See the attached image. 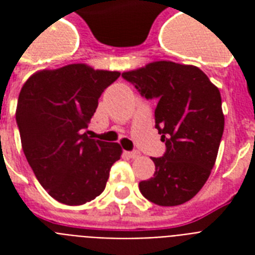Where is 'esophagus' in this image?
<instances>
[{
  "mask_svg": "<svg viewBox=\"0 0 255 255\" xmlns=\"http://www.w3.org/2000/svg\"><path fill=\"white\" fill-rule=\"evenodd\" d=\"M127 155L131 157V159H137L140 156V152L139 151H132V152H127Z\"/></svg>",
  "mask_w": 255,
  "mask_h": 255,
  "instance_id": "34e87169",
  "label": "esophagus"
}]
</instances>
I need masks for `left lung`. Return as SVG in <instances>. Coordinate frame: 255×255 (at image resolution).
I'll list each match as a JSON object with an SVG mask.
<instances>
[{
    "instance_id": "8db88e82",
    "label": "left lung",
    "mask_w": 255,
    "mask_h": 255,
    "mask_svg": "<svg viewBox=\"0 0 255 255\" xmlns=\"http://www.w3.org/2000/svg\"><path fill=\"white\" fill-rule=\"evenodd\" d=\"M145 99L157 100L155 127L165 143L152 157L155 174L140 181L144 197L160 206L189 201L209 178L224 133L221 94L196 66L170 61L122 74Z\"/></svg>"
}]
</instances>
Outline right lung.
<instances>
[{"instance_id":"add662e5","label":"right lung","mask_w":255,"mask_h":255,"mask_svg":"<svg viewBox=\"0 0 255 255\" xmlns=\"http://www.w3.org/2000/svg\"><path fill=\"white\" fill-rule=\"evenodd\" d=\"M119 71L74 63L33 74L18 96L15 120L22 149L47 193L66 205H83L106 188L118 143L91 139L85 132L102 92Z\"/></svg>"}]
</instances>
